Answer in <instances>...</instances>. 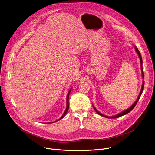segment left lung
I'll return each mask as SVG.
<instances>
[{
    "label": "left lung",
    "mask_w": 155,
    "mask_h": 155,
    "mask_svg": "<svg viewBox=\"0 0 155 155\" xmlns=\"http://www.w3.org/2000/svg\"><path fill=\"white\" fill-rule=\"evenodd\" d=\"M135 51H136V52H137V53L138 54V56H139V58H140V64H141V69H142V77H143V78H144V73H143V68H142V56H141V54H140V51H138V49H137V48L136 47V46H135ZM144 81L143 82V85H142V89H141V91H140V94H139V96H138V98H137V100H136V101L132 105V106L130 107H129L128 109H127V110H124V111H123V112H122L121 113H119V114H118L117 115H116V116H113V117H108V116H104V115H103V114H102L101 113H100V112H98L96 109V108L93 106V107H94V110H95V111L97 112V113L99 114V115H100V116H104V117H107V118H110V119H115V118H118V117H121V116H124V115H125V114H127V113H129V112H130L134 107H135V106H136V104H137V102H138V101L139 100V99H140V96H141V94H142V92H143V88H144Z\"/></svg>",
    "instance_id": "obj_1"
}]
</instances>
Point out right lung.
Instances as JSON below:
<instances>
[{
    "label": "right lung",
    "instance_id": "right-lung-1",
    "mask_svg": "<svg viewBox=\"0 0 155 155\" xmlns=\"http://www.w3.org/2000/svg\"><path fill=\"white\" fill-rule=\"evenodd\" d=\"M70 91H71V89H70V90H69V91H68V94H67V107H66V109H65V112H64V113L63 114L62 116V117H61L58 120H59L62 119L65 116V115L66 114V113L67 112V110H68V107H69V104H68V97H69V94H70ZM58 120H57V121H58Z\"/></svg>",
    "mask_w": 155,
    "mask_h": 155
}]
</instances>
